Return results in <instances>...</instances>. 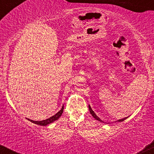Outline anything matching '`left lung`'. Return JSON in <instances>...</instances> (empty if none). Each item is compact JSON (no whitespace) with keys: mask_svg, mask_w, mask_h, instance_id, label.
Instances as JSON below:
<instances>
[{"mask_svg":"<svg viewBox=\"0 0 154 154\" xmlns=\"http://www.w3.org/2000/svg\"><path fill=\"white\" fill-rule=\"evenodd\" d=\"M88 108H89V111H90V112H91V115L93 116V117L95 118V119L96 120H98V121L99 122H103V121H102L101 119H100L99 117H98V116L96 115V114H95V113L94 112V111H93V110H92V109H91V106H88ZM127 118H128V116H127V117H125V118H123V119H119V120H117V121H116V122H123L124 120H125L127 119ZM109 124V123H108Z\"/></svg>","mask_w":154,"mask_h":154,"instance_id":"obj_1","label":"left lung"}]
</instances>
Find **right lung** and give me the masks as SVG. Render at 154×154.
Masks as SVG:
<instances>
[{
    "instance_id": "right-lung-1",
    "label": "right lung",
    "mask_w": 154,
    "mask_h": 154,
    "mask_svg": "<svg viewBox=\"0 0 154 154\" xmlns=\"http://www.w3.org/2000/svg\"><path fill=\"white\" fill-rule=\"evenodd\" d=\"M63 105L62 108L61 109V110L59 111H58L57 113H56V114L54 116H51V117H49L48 119H46L45 120H42V121H35V120H32V119H27L29 121H30L31 122L34 123V124H36V125H41V126H46V125H49V124L54 122L56 121V120L59 119L60 116H61V114H63Z\"/></svg>"
}]
</instances>
